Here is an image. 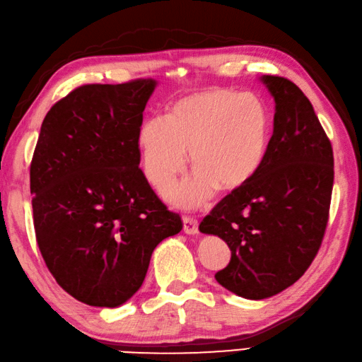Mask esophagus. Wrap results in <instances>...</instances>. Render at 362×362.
I'll return each mask as SVG.
<instances>
[{
	"label": "esophagus",
	"mask_w": 362,
	"mask_h": 362,
	"mask_svg": "<svg viewBox=\"0 0 362 362\" xmlns=\"http://www.w3.org/2000/svg\"><path fill=\"white\" fill-rule=\"evenodd\" d=\"M184 223V233L186 234H195L198 233V220L192 216H184L182 217Z\"/></svg>",
	"instance_id": "obj_1"
}]
</instances>
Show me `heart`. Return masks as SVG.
Instances as JSON below:
<instances>
[{
	"instance_id": "1",
	"label": "heart",
	"mask_w": 362,
	"mask_h": 362,
	"mask_svg": "<svg viewBox=\"0 0 362 362\" xmlns=\"http://www.w3.org/2000/svg\"><path fill=\"white\" fill-rule=\"evenodd\" d=\"M269 144V115L252 93L209 88L173 101L164 122L150 119L137 132L144 170L162 190L190 165V181L167 192L172 202L195 208L220 190L243 186L261 167Z\"/></svg>"
}]
</instances>
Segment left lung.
<instances>
[{
    "label": "left lung",
    "mask_w": 362,
    "mask_h": 362,
    "mask_svg": "<svg viewBox=\"0 0 362 362\" xmlns=\"http://www.w3.org/2000/svg\"><path fill=\"white\" fill-rule=\"evenodd\" d=\"M261 79L275 98L262 164L200 223L231 250L218 284L250 300L279 293L308 270L325 235L334 181L333 146L311 101L289 79Z\"/></svg>",
    "instance_id": "8db88e82"
}]
</instances>
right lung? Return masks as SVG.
<instances>
[{
	"instance_id": "obj_1",
	"label": "right lung",
	"mask_w": 362,
	"mask_h": 362,
	"mask_svg": "<svg viewBox=\"0 0 362 362\" xmlns=\"http://www.w3.org/2000/svg\"><path fill=\"white\" fill-rule=\"evenodd\" d=\"M154 87L79 86L42 123L29 168L35 240L57 284L88 306L129 300L153 250L182 230L139 167L137 132Z\"/></svg>"
}]
</instances>
